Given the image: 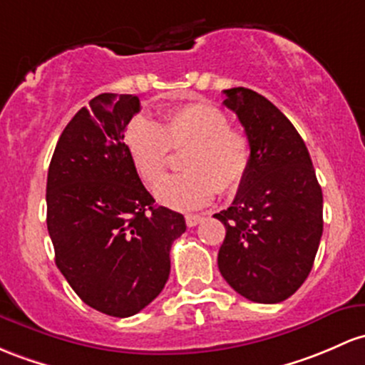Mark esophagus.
Wrapping results in <instances>:
<instances>
[{
	"label": "esophagus",
	"instance_id": "34e87169",
	"mask_svg": "<svg viewBox=\"0 0 365 365\" xmlns=\"http://www.w3.org/2000/svg\"><path fill=\"white\" fill-rule=\"evenodd\" d=\"M185 222L189 227H195L202 222V216L201 215H187Z\"/></svg>",
	"mask_w": 365,
	"mask_h": 365
}]
</instances>
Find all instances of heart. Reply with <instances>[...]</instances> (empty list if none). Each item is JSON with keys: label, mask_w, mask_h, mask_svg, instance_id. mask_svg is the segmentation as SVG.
Segmentation results:
<instances>
[{"label": "heart", "mask_w": 365, "mask_h": 365, "mask_svg": "<svg viewBox=\"0 0 365 365\" xmlns=\"http://www.w3.org/2000/svg\"><path fill=\"white\" fill-rule=\"evenodd\" d=\"M123 142L135 171L147 185L161 178L170 147L189 143L182 158L185 173L166 176L154 189L155 199L176 211L199 210L213 201L218 190H237L253 159L247 135L228 126L225 112L207 102H189L164 110L159 123L137 115L124 128Z\"/></svg>", "instance_id": "obj_1"}]
</instances>
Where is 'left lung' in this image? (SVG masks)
<instances>
[{"instance_id": "8db88e82", "label": "left lung", "mask_w": 365, "mask_h": 365, "mask_svg": "<svg viewBox=\"0 0 365 365\" xmlns=\"http://www.w3.org/2000/svg\"><path fill=\"white\" fill-rule=\"evenodd\" d=\"M223 93L253 159L232 206L215 215L227 228L220 274L251 302L279 303L314 267L324 227L322 189L305 142L270 100L242 86Z\"/></svg>"}]
</instances>
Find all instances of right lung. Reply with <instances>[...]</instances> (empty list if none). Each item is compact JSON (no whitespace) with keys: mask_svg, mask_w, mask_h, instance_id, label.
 Instances as JSON below:
<instances>
[{"mask_svg":"<svg viewBox=\"0 0 365 365\" xmlns=\"http://www.w3.org/2000/svg\"><path fill=\"white\" fill-rule=\"evenodd\" d=\"M135 95L102 93L60 135L48 168L46 225L55 263L88 307L131 317L163 291L185 218L154 197L124 149Z\"/></svg>","mask_w":365,"mask_h":365,"instance_id":"obj_1","label":"right lung"}]
</instances>
